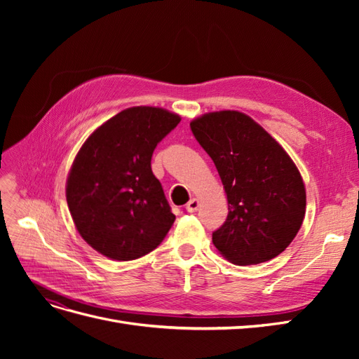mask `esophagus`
Returning a JSON list of instances; mask_svg holds the SVG:
<instances>
[{
  "label": "esophagus",
  "instance_id": "esophagus-1",
  "mask_svg": "<svg viewBox=\"0 0 359 359\" xmlns=\"http://www.w3.org/2000/svg\"><path fill=\"white\" fill-rule=\"evenodd\" d=\"M199 206H201L199 201L193 198V199H190V202L186 205V211H187V212H196V211L199 210Z\"/></svg>",
  "mask_w": 359,
  "mask_h": 359
}]
</instances>
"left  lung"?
I'll return each mask as SVG.
<instances>
[{
  "label": "left lung",
  "instance_id": "1",
  "mask_svg": "<svg viewBox=\"0 0 359 359\" xmlns=\"http://www.w3.org/2000/svg\"><path fill=\"white\" fill-rule=\"evenodd\" d=\"M190 128L219 170L229 203L212 232L215 248L235 265H256L283 253L306 214V187L277 140L238 111L205 114Z\"/></svg>",
  "mask_w": 359,
  "mask_h": 359
}]
</instances>
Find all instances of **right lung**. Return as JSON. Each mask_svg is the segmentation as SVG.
Instances as JSON below:
<instances>
[{
    "mask_svg": "<svg viewBox=\"0 0 359 359\" xmlns=\"http://www.w3.org/2000/svg\"><path fill=\"white\" fill-rule=\"evenodd\" d=\"M180 121L161 107H128L79 149L67 178V205L76 229L103 256L133 260L148 255L175 222L151 157Z\"/></svg>",
    "mask_w": 359,
    "mask_h": 359,
    "instance_id": "right-lung-1",
    "label": "right lung"
}]
</instances>
